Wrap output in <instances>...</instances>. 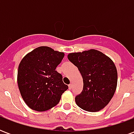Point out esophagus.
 <instances>
[{
	"instance_id": "obj_1",
	"label": "esophagus",
	"mask_w": 134,
	"mask_h": 134,
	"mask_svg": "<svg viewBox=\"0 0 134 134\" xmlns=\"http://www.w3.org/2000/svg\"><path fill=\"white\" fill-rule=\"evenodd\" d=\"M72 84H70L69 85H68V87H69V89H70V90H71V89H72Z\"/></svg>"
}]
</instances>
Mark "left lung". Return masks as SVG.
Listing matches in <instances>:
<instances>
[{
    "label": "left lung",
    "mask_w": 134,
    "mask_h": 134,
    "mask_svg": "<svg viewBox=\"0 0 134 134\" xmlns=\"http://www.w3.org/2000/svg\"><path fill=\"white\" fill-rule=\"evenodd\" d=\"M67 58L78 68L83 79V89L75 97L76 104L89 112L104 108L117 87L118 73L112 59L96 49L70 53Z\"/></svg>",
    "instance_id": "8db88e82"
}]
</instances>
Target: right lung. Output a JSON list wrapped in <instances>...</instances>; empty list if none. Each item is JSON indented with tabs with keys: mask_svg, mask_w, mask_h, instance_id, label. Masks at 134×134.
<instances>
[{
	"mask_svg": "<svg viewBox=\"0 0 134 134\" xmlns=\"http://www.w3.org/2000/svg\"><path fill=\"white\" fill-rule=\"evenodd\" d=\"M64 57V52L39 47L21 59L17 82L22 98L31 109L41 112L51 109L68 89L61 74L55 70Z\"/></svg>",
	"mask_w": 134,
	"mask_h": 134,
	"instance_id": "right-lung-1",
	"label": "right lung"
}]
</instances>
